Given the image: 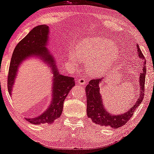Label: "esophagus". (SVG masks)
I'll return each mask as SVG.
<instances>
[{"label": "esophagus", "instance_id": "esophagus-1", "mask_svg": "<svg viewBox=\"0 0 154 154\" xmlns=\"http://www.w3.org/2000/svg\"><path fill=\"white\" fill-rule=\"evenodd\" d=\"M78 83H79L81 85H85L87 84V80L83 77H80L78 79Z\"/></svg>", "mask_w": 154, "mask_h": 154}]
</instances>
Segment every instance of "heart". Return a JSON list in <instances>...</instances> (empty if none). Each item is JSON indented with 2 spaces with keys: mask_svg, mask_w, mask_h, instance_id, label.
<instances>
[{
  "mask_svg": "<svg viewBox=\"0 0 154 154\" xmlns=\"http://www.w3.org/2000/svg\"><path fill=\"white\" fill-rule=\"evenodd\" d=\"M78 54L88 62L91 72L100 74L110 67L116 60L119 51L112 41L105 38H91L82 42L77 48ZM71 62H76L79 57L72 54Z\"/></svg>",
  "mask_w": 154,
  "mask_h": 154,
  "instance_id": "heart-1",
  "label": "heart"
}]
</instances>
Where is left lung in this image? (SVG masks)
<instances>
[{
	"label": "left lung",
	"instance_id": "8db88e82",
	"mask_svg": "<svg viewBox=\"0 0 154 154\" xmlns=\"http://www.w3.org/2000/svg\"><path fill=\"white\" fill-rule=\"evenodd\" d=\"M139 57L144 59V54L140 49L139 45H137ZM146 62L143 64V70L140 73V96L136 104L128 112L121 115L112 116L106 111L102 104V97L100 95L99 84L102 81L103 78L98 79H92L89 81L88 85L85 87V92L87 94V115L88 118L92 120L93 123L101 126H111L113 128L121 127L131 119L133 113L138 106L142 103L144 95L145 75H146Z\"/></svg>",
	"mask_w": 154,
	"mask_h": 154
}]
</instances>
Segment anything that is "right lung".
Returning a JSON list of instances; mask_svg holds the SVG:
<instances>
[{
  "label": "right lung",
  "mask_w": 154,
  "mask_h": 154,
  "mask_svg": "<svg viewBox=\"0 0 154 154\" xmlns=\"http://www.w3.org/2000/svg\"><path fill=\"white\" fill-rule=\"evenodd\" d=\"M48 30L49 27L46 25H39L34 27L22 41L19 42L12 53L8 75V89L9 93L11 94L18 67L26 57L31 55L39 56L48 64H50V67H52L54 77L51 104L40 116L26 119L29 123L36 125L52 123L56 119L60 117L65 98L73 86L75 85L74 78L59 73L53 58L45 48L49 32Z\"/></svg>",
  "instance_id": "right-lung-1"
}]
</instances>
